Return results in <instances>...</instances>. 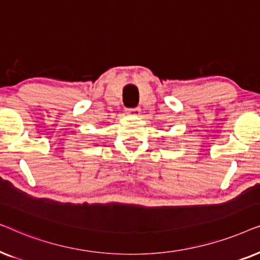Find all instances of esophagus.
Returning <instances> with one entry per match:
<instances>
[{
	"label": "esophagus",
	"mask_w": 260,
	"mask_h": 260,
	"mask_svg": "<svg viewBox=\"0 0 260 260\" xmlns=\"http://www.w3.org/2000/svg\"><path fill=\"white\" fill-rule=\"evenodd\" d=\"M128 112L129 113H132V114H139L140 113V109L139 108H132V109H128Z\"/></svg>",
	"instance_id": "obj_1"
}]
</instances>
